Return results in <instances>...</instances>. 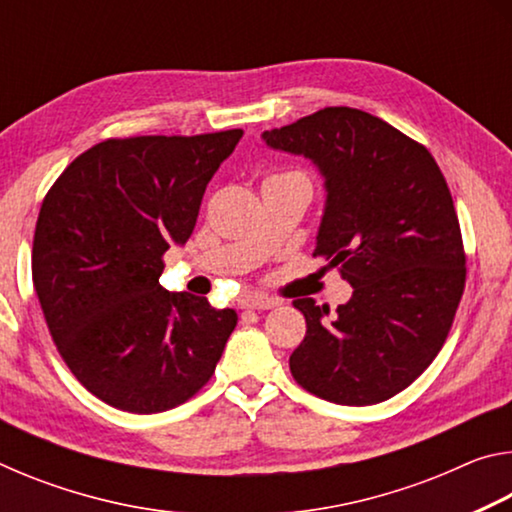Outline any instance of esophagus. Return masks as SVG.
Returning <instances> with one entry per match:
<instances>
[{"label": "esophagus", "mask_w": 512, "mask_h": 512, "mask_svg": "<svg viewBox=\"0 0 512 512\" xmlns=\"http://www.w3.org/2000/svg\"><path fill=\"white\" fill-rule=\"evenodd\" d=\"M280 305L275 298H266V296H246L241 298V309H273Z\"/></svg>", "instance_id": "34e87169"}]
</instances>
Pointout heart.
Returning <instances> with one entry per match:
<instances>
[{"mask_svg": "<svg viewBox=\"0 0 512 512\" xmlns=\"http://www.w3.org/2000/svg\"><path fill=\"white\" fill-rule=\"evenodd\" d=\"M287 173H298V176H302V173H300V171H287Z\"/></svg>", "mask_w": 512, "mask_h": 512, "instance_id": "b5f03b06", "label": "heart"}]
</instances>
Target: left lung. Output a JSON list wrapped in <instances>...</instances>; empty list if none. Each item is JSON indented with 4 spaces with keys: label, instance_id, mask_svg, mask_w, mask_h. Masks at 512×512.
I'll return each mask as SVG.
<instances>
[{
    "label": "left lung",
    "instance_id": "1",
    "mask_svg": "<svg viewBox=\"0 0 512 512\" xmlns=\"http://www.w3.org/2000/svg\"><path fill=\"white\" fill-rule=\"evenodd\" d=\"M262 137L325 176L314 257L339 266L354 289L332 323L311 298L293 300L307 334L291 375L327 402H384L436 359L465 289L461 225L443 171L420 142L357 108H323Z\"/></svg>",
    "mask_w": 512,
    "mask_h": 512
}]
</instances>
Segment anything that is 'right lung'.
<instances>
[{
    "label": "right lung",
    "instance_id": "1",
    "mask_svg": "<svg viewBox=\"0 0 512 512\" xmlns=\"http://www.w3.org/2000/svg\"><path fill=\"white\" fill-rule=\"evenodd\" d=\"M241 135L112 137L81 153L42 201L31 273L49 334L72 375L115 409L187 402L237 327L235 309L162 289L160 275Z\"/></svg>",
    "mask_w": 512,
    "mask_h": 512
}]
</instances>
